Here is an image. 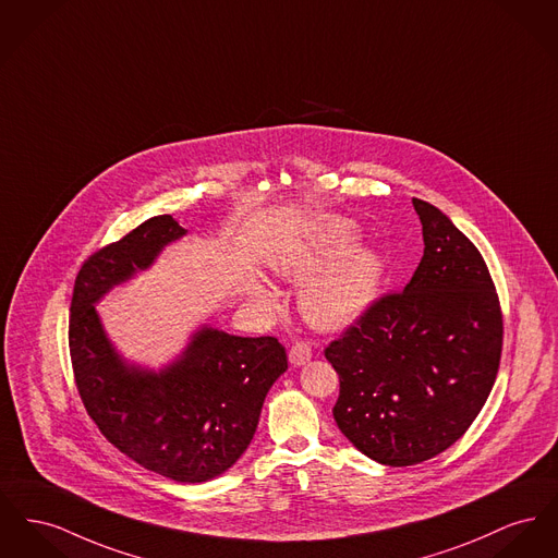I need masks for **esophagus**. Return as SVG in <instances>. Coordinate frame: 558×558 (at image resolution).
I'll list each match as a JSON object with an SVG mask.
<instances>
[{"label": "esophagus", "instance_id": "34e87169", "mask_svg": "<svg viewBox=\"0 0 558 558\" xmlns=\"http://www.w3.org/2000/svg\"><path fill=\"white\" fill-rule=\"evenodd\" d=\"M289 359H291V362H293L295 366L305 364V362L312 359V345H310L307 341L299 339V341H295V343L291 345V350H289Z\"/></svg>", "mask_w": 558, "mask_h": 558}]
</instances>
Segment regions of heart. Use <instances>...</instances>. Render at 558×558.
I'll return each mask as SVG.
<instances>
[{
  "mask_svg": "<svg viewBox=\"0 0 558 558\" xmlns=\"http://www.w3.org/2000/svg\"><path fill=\"white\" fill-rule=\"evenodd\" d=\"M354 242V226L343 219H332L314 244L299 248L276 263V269L291 280H305L328 265L327 268L324 266L325 270L322 268L323 272H315L317 276L310 280L301 296L305 316L318 327H343L352 323L377 293L381 263L377 255L364 248L348 254Z\"/></svg>",
  "mask_w": 558,
  "mask_h": 558,
  "instance_id": "1",
  "label": "heart"
}]
</instances>
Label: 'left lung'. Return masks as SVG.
<instances>
[{
	"label": "left lung",
	"instance_id": "1",
	"mask_svg": "<svg viewBox=\"0 0 558 558\" xmlns=\"http://www.w3.org/2000/svg\"><path fill=\"white\" fill-rule=\"evenodd\" d=\"M424 257L402 291L375 299L325 348L339 375L332 415L384 465L432 459L472 426L492 393L504 316L481 251L436 206L413 197Z\"/></svg>",
	"mask_w": 558,
	"mask_h": 558
}]
</instances>
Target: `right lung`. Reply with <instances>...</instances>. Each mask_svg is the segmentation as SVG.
<instances>
[{
  "label": "right lung",
  "instance_id": "obj_1",
  "mask_svg": "<svg viewBox=\"0 0 558 558\" xmlns=\"http://www.w3.org/2000/svg\"><path fill=\"white\" fill-rule=\"evenodd\" d=\"M183 233L170 215L151 217L84 262L71 296L69 354L80 398L113 447L170 481L202 483L246 451L265 393L289 362L276 337L202 328L160 375L122 364L93 303Z\"/></svg>",
  "mask_w": 558,
  "mask_h": 558
}]
</instances>
